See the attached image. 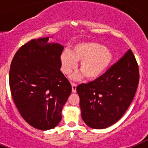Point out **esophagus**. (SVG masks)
Wrapping results in <instances>:
<instances>
[{
  "instance_id": "1",
  "label": "esophagus",
  "mask_w": 148,
  "mask_h": 148,
  "mask_svg": "<svg viewBox=\"0 0 148 148\" xmlns=\"http://www.w3.org/2000/svg\"><path fill=\"white\" fill-rule=\"evenodd\" d=\"M72 85V91L73 92H76V87H77V84L75 83H71Z\"/></svg>"
}]
</instances>
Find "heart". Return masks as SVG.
<instances>
[{
	"label": "heart",
	"mask_w": 148,
	"mask_h": 148,
	"mask_svg": "<svg viewBox=\"0 0 148 148\" xmlns=\"http://www.w3.org/2000/svg\"><path fill=\"white\" fill-rule=\"evenodd\" d=\"M113 56L110 50L102 44L92 41H84L75 44L71 52L64 51L61 55V69L65 74H70L81 61V73L73 75L74 78H82L83 75L89 80L99 78L109 67Z\"/></svg>",
	"instance_id": "obj_1"
}]
</instances>
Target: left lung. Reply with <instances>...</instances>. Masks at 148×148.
<instances>
[{"instance_id": "left-lung-1", "label": "left lung", "mask_w": 148, "mask_h": 148, "mask_svg": "<svg viewBox=\"0 0 148 148\" xmlns=\"http://www.w3.org/2000/svg\"><path fill=\"white\" fill-rule=\"evenodd\" d=\"M138 66L131 49L104 74L76 87L82 118L94 129L115 124L131 104L138 87Z\"/></svg>"}]
</instances>
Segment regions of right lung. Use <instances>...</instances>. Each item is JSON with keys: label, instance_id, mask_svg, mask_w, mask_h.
Listing matches in <instances>:
<instances>
[{"label": "right lung", "instance_id": "1", "mask_svg": "<svg viewBox=\"0 0 148 148\" xmlns=\"http://www.w3.org/2000/svg\"><path fill=\"white\" fill-rule=\"evenodd\" d=\"M49 39H33L22 46L10 70V90L19 113L29 125L41 130L59 124L72 91L60 70L64 47Z\"/></svg>", "mask_w": 148, "mask_h": 148}]
</instances>
